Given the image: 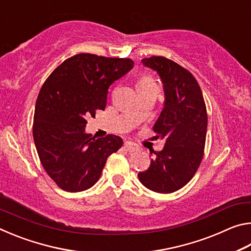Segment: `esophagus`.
<instances>
[{"label":"esophagus","instance_id":"obj_1","mask_svg":"<svg viewBox=\"0 0 251 251\" xmlns=\"http://www.w3.org/2000/svg\"><path fill=\"white\" fill-rule=\"evenodd\" d=\"M124 147H125V150L129 152H133V151H136L139 150V146L137 145V144H135L133 142H125Z\"/></svg>","mask_w":251,"mask_h":251}]
</instances>
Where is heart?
<instances>
[{
    "mask_svg": "<svg viewBox=\"0 0 251 251\" xmlns=\"http://www.w3.org/2000/svg\"><path fill=\"white\" fill-rule=\"evenodd\" d=\"M152 83V80L150 77H143L141 80L138 82V85H143V84H150Z\"/></svg>",
    "mask_w": 251,
    "mask_h": 251,
    "instance_id": "1",
    "label": "heart"
}]
</instances>
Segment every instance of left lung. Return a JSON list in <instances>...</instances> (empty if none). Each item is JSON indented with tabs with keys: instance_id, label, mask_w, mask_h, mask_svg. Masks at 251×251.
<instances>
[{
	"instance_id": "1",
	"label": "left lung",
	"mask_w": 251,
	"mask_h": 251,
	"mask_svg": "<svg viewBox=\"0 0 251 251\" xmlns=\"http://www.w3.org/2000/svg\"><path fill=\"white\" fill-rule=\"evenodd\" d=\"M142 64L158 74L164 90V107L154 127L165 141L154 152L151 166L138 174L146 188L169 194L192 179L201 163L207 133V112L201 87L194 76L163 56L143 58Z\"/></svg>"
}]
</instances>
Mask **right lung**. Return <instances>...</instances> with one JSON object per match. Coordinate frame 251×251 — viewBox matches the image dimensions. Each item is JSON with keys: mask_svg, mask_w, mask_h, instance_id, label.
Wrapping results in <instances>:
<instances>
[{"mask_svg": "<svg viewBox=\"0 0 251 251\" xmlns=\"http://www.w3.org/2000/svg\"><path fill=\"white\" fill-rule=\"evenodd\" d=\"M134 67L129 58L77 54L67 58L42 86L35 104L33 137L45 172L66 192H82L100 179L108 156L123 139L95 138L87 117L105 109L108 87Z\"/></svg>", "mask_w": 251, "mask_h": 251, "instance_id": "right-lung-1", "label": "right lung"}]
</instances>
